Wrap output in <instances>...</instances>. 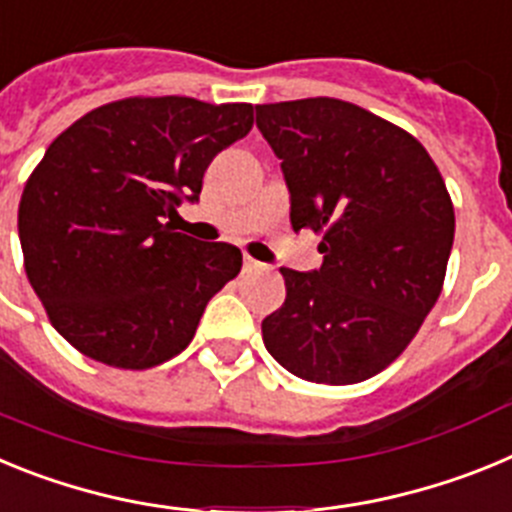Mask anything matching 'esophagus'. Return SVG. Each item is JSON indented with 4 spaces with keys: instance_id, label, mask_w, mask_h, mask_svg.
<instances>
[{
    "instance_id": "esophagus-1",
    "label": "esophagus",
    "mask_w": 512,
    "mask_h": 512,
    "mask_svg": "<svg viewBox=\"0 0 512 512\" xmlns=\"http://www.w3.org/2000/svg\"><path fill=\"white\" fill-rule=\"evenodd\" d=\"M264 269H266V264L251 259V256H246V259H243V271H264Z\"/></svg>"
}]
</instances>
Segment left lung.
Returning a JSON list of instances; mask_svg holds the SVG:
<instances>
[{"instance_id": "1", "label": "left lung", "mask_w": 512, "mask_h": 512, "mask_svg": "<svg viewBox=\"0 0 512 512\" xmlns=\"http://www.w3.org/2000/svg\"><path fill=\"white\" fill-rule=\"evenodd\" d=\"M256 125L282 161L292 228L323 235L320 269H282L266 351L307 382H364L441 295L454 246L441 171L413 135L343 99L256 104Z\"/></svg>"}]
</instances>
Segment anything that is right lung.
<instances>
[{
  "mask_svg": "<svg viewBox=\"0 0 512 512\" xmlns=\"http://www.w3.org/2000/svg\"><path fill=\"white\" fill-rule=\"evenodd\" d=\"M253 107L128 97L63 130L17 212L27 279L76 351L117 369L182 354L212 295L238 277L230 243L174 233L217 153L248 135Z\"/></svg>",
  "mask_w": 512,
  "mask_h": 512,
  "instance_id": "right-lung-1",
  "label": "right lung"
}]
</instances>
